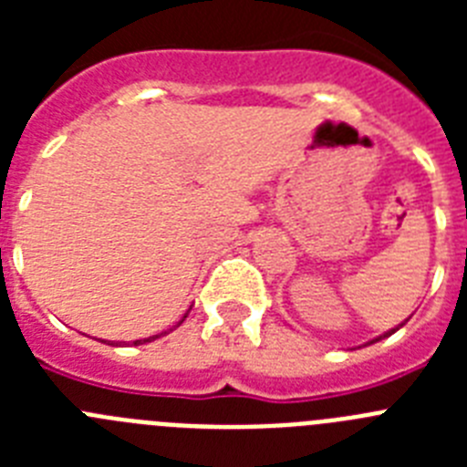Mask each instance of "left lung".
<instances>
[{
	"mask_svg": "<svg viewBox=\"0 0 467 467\" xmlns=\"http://www.w3.org/2000/svg\"><path fill=\"white\" fill-rule=\"evenodd\" d=\"M404 323H407V320H404ZM402 323V325H404ZM402 325H400V327H402ZM400 327H395V329H390V332H386V334H383V337H390V334H393V332H398V329ZM383 337H379V339H383ZM379 339H374V341H379ZM374 341H369V344H374Z\"/></svg>",
	"mask_w": 467,
	"mask_h": 467,
	"instance_id": "obj_1",
	"label": "left lung"
}]
</instances>
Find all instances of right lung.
I'll list each match as a JSON object with an SVG mask.
<instances>
[{
  "instance_id": "right-lung-1",
  "label": "right lung",
  "mask_w": 467,
  "mask_h": 467,
  "mask_svg": "<svg viewBox=\"0 0 467 467\" xmlns=\"http://www.w3.org/2000/svg\"><path fill=\"white\" fill-rule=\"evenodd\" d=\"M184 317H187V316H184ZM180 323H182V320H180ZM180 323H177V325H180ZM163 334H166V332H163ZM159 337H161V334H154V337H150V339H140V341H133V344L135 346H138V344H147V341H154V339H159Z\"/></svg>"
}]
</instances>
